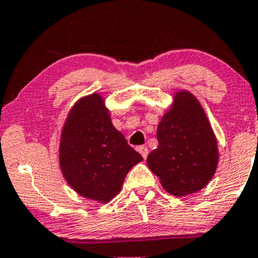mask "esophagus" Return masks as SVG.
<instances>
[{"instance_id":"1","label":"esophagus","mask_w":258,"mask_h":258,"mask_svg":"<svg viewBox=\"0 0 258 258\" xmlns=\"http://www.w3.org/2000/svg\"><path fill=\"white\" fill-rule=\"evenodd\" d=\"M138 152L142 154V157L144 158V159H147V157H148V148H147V147H144V146L138 147Z\"/></svg>"}]
</instances>
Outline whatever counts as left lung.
I'll return each instance as SVG.
<instances>
[{"mask_svg": "<svg viewBox=\"0 0 258 258\" xmlns=\"http://www.w3.org/2000/svg\"><path fill=\"white\" fill-rule=\"evenodd\" d=\"M157 138L158 147L149 153L147 164L169 194H194L211 181L219 159L217 140L191 93L175 94L171 109L158 124Z\"/></svg>", "mask_w": 258, "mask_h": 258, "instance_id": "obj_1", "label": "left lung"}]
</instances>
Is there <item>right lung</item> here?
Instances as JSON below:
<instances>
[{"mask_svg": "<svg viewBox=\"0 0 258 258\" xmlns=\"http://www.w3.org/2000/svg\"><path fill=\"white\" fill-rule=\"evenodd\" d=\"M142 160L111 123L100 95H88L72 107L62 128L60 165L77 194L107 203L120 192L127 172Z\"/></svg>", "mask_w": 258, "mask_h": 258, "instance_id": "1", "label": "right lung"}]
</instances>
